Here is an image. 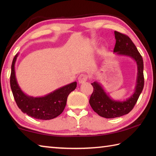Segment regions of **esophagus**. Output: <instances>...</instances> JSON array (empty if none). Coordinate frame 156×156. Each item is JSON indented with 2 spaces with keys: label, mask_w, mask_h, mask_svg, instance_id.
<instances>
[{
  "label": "esophagus",
  "mask_w": 156,
  "mask_h": 156,
  "mask_svg": "<svg viewBox=\"0 0 156 156\" xmlns=\"http://www.w3.org/2000/svg\"><path fill=\"white\" fill-rule=\"evenodd\" d=\"M87 79H88V75L87 74H82L79 76L78 80L79 83L82 84V83H84V82L87 81Z\"/></svg>",
  "instance_id": "obj_1"
}]
</instances>
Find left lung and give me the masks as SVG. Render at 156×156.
<instances>
[{
	"label": "left lung",
	"instance_id": "8db88e82",
	"mask_svg": "<svg viewBox=\"0 0 156 156\" xmlns=\"http://www.w3.org/2000/svg\"><path fill=\"white\" fill-rule=\"evenodd\" d=\"M116 44L113 52L116 55L128 56L136 62L137 76L133 94L125 101H115L107 94L99 82L95 81L91 84L94 90L89 103L94 111L101 117L112 119L128 114L133 108L144 86V61L136 46L127 35L115 31Z\"/></svg>",
	"mask_w": 156,
	"mask_h": 156
}]
</instances>
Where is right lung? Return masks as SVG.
<instances>
[{
  "mask_svg": "<svg viewBox=\"0 0 156 156\" xmlns=\"http://www.w3.org/2000/svg\"><path fill=\"white\" fill-rule=\"evenodd\" d=\"M19 54L13 58L11 65V88L18 107L23 113L41 120H49L60 115L66 107L69 94L76 88L77 82L64 86L44 97H34L23 92L18 84L15 76V64Z\"/></svg>",
  "mask_w": 156,
  "mask_h": 156,
  "instance_id": "obj_1",
  "label": "right lung"
}]
</instances>
